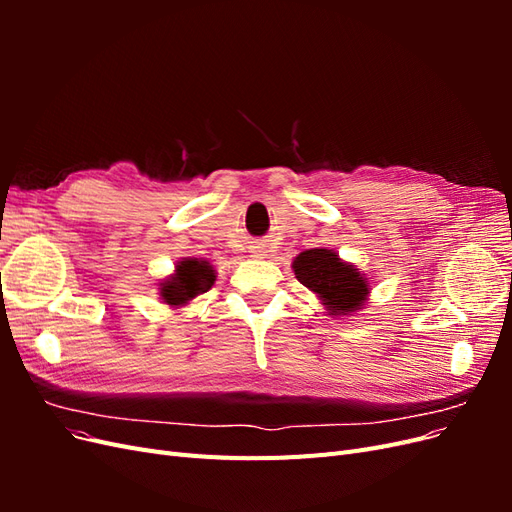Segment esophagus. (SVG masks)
Segmentation results:
<instances>
[{"label":"esophagus","mask_w":512,"mask_h":512,"mask_svg":"<svg viewBox=\"0 0 512 512\" xmlns=\"http://www.w3.org/2000/svg\"><path fill=\"white\" fill-rule=\"evenodd\" d=\"M252 254H254V256H265V250H262V247H260V245H254V250H252Z\"/></svg>","instance_id":"34e87169"}]
</instances>
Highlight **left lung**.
Here are the masks:
<instances>
[{"mask_svg": "<svg viewBox=\"0 0 512 512\" xmlns=\"http://www.w3.org/2000/svg\"><path fill=\"white\" fill-rule=\"evenodd\" d=\"M297 280L327 305L333 316L361 309L367 299V280L348 262H342L331 250H307L292 262Z\"/></svg>", "mask_w": 512, "mask_h": 512, "instance_id": "8db88e82", "label": "left lung"}]
</instances>
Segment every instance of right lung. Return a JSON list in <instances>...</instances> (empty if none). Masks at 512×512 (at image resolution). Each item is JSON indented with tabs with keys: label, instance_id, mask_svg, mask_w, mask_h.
Masks as SVG:
<instances>
[{
	"label": "right lung",
	"instance_id": "right-lung-1",
	"mask_svg": "<svg viewBox=\"0 0 512 512\" xmlns=\"http://www.w3.org/2000/svg\"><path fill=\"white\" fill-rule=\"evenodd\" d=\"M215 282V271L207 260L183 258L175 275L162 284V299L168 305H183L207 292Z\"/></svg>",
	"mask_w": 512,
	"mask_h": 512
}]
</instances>
